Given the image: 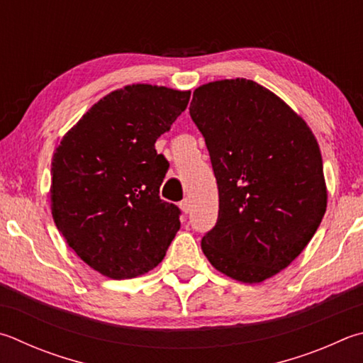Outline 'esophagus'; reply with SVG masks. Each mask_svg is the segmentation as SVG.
<instances>
[{
	"label": "esophagus",
	"instance_id": "obj_1",
	"mask_svg": "<svg viewBox=\"0 0 363 363\" xmlns=\"http://www.w3.org/2000/svg\"><path fill=\"white\" fill-rule=\"evenodd\" d=\"M179 208H181V211H182L184 214H189L190 213V208H192V204H190L189 199H186V200H182L179 203Z\"/></svg>",
	"mask_w": 363,
	"mask_h": 363
}]
</instances>
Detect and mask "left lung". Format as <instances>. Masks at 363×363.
<instances>
[{"label":"left lung","mask_w":363,"mask_h":363,"mask_svg":"<svg viewBox=\"0 0 363 363\" xmlns=\"http://www.w3.org/2000/svg\"><path fill=\"white\" fill-rule=\"evenodd\" d=\"M189 109L219 189L203 254L228 278L259 284L291 265L325 214L318 140L282 98L245 77L200 85Z\"/></svg>","instance_id":"obj_1"}]
</instances>
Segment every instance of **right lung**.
Masks as SVG:
<instances>
[{"mask_svg":"<svg viewBox=\"0 0 363 363\" xmlns=\"http://www.w3.org/2000/svg\"><path fill=\"white\" fill-rule=\"evenodd\" d=\"M190 90L131 84L95 103L52 159L50 209L68 246L111 279L146 274L181 227L160 199L168 162L157 138L187 108Z\"/></svg>","mask_w":363,"mask_h":363,"instance_id":"obj_1","label":"right lung"}]
</instances>
